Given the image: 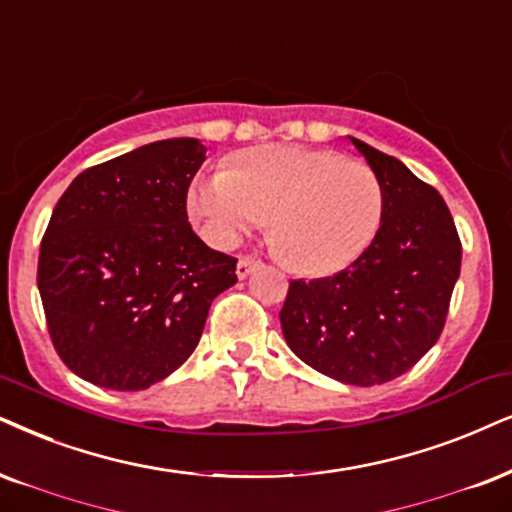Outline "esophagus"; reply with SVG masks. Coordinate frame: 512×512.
Listing matches in <instances>:
<instances>
[{"mask_svg": "<svg viewBox=\"0 0 512 512\" xmlns=\"http://www.w3.org/2000/svg\"><path fill=\"white\" fill-rule=\"evenodd\" d=\"M257 267H260V260H255L252 255H243V257H238L236 274H238V278H248Z\"/></svg>", "mask_w": 512, "mask_h": 512, "instance_id": "esophagus-1", "label": "esophagus"}]
</instances>
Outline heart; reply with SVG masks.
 I'll return each instance as SVG.
<instances>
[{
	"label": "heart",
	"instance_id": "b5f03b06",
	"mask_svg": "<svg viewBox=\"0 0 512 512\" xmlns=\"http://www.w3.org/2000/svg\"><path fill=\"white\" fill-rule=\"evenodd\" d=\"M383 186L364 163L326 148L269 144L236 153L198 177L189 215L217 245L267 220L271 248L290 269L328 276L364 255L383 222Z\"/></svg>",
	"mask_w": 512,
	"mask_h": 512
}]
</instances>
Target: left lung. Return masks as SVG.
<instances>
[{
	"mask_svg": "<svg viewBox=\"0 0 512 512\" xmlns=\"http://www.w3.org/2000/svg\"><path fill=\"white\" fill-rule=\"evenodd\" d=\"M383 186V222L364 255L335 276L290 281L288 347L345 385H383L439 340L461 276V241L444 198L392 155L349 137Z\"/></svg>",
	"mask_w": 512,
	"mask_h": 512,
	"instance_id": "1",
	"label": "left lung"
}]
</instances>
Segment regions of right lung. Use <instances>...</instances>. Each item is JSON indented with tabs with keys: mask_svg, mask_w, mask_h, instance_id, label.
<instances>
[{
	"mask_svg": "<svg viewBox=\"0 0 512 512\" xmlns=\"http://www.w3.org/2000/svg\"><path fill=\"white\" fill-rule=\"evenodd\" d=\"M198 139L153 141L77 174L51 212L37 288L58 357L87 383L146 390L203 335L236 260L191 229L186 193Z\"/></svg>",
	"mask_w": 512,
	"mask_h": 512,
	"instance_id": "obj_1",
	"label": "right lung"
}]
</instances>
